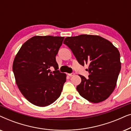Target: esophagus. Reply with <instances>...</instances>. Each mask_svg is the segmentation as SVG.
<instances>
[{
  "instance_id": "34e87169",
  "label": "esophagus",
  "mask_w": 131,
  "mask_h": 131,
  "mask_svg": "<svg viewBox=\"0 0 131 131\" xmlns=\"http://www.w3.org/2000/svg\"><path fill=\"white\" fill-rule=\"evenodd\" d=\"M68 75H69V76L70 77H71V76H74V73H70V74H68Z\"/></svg>"
}]
</instances>
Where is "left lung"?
I'll use <instances>...</instances> for the list:
<instances>
[{
	"instance_id": "1",
	"label": "left lung",
	"mask_w": 131,
	"mask_h": 131,
	"mask_svg": "<svg viewBox=\"0 0 131 131\" xmlns=\"http://www.w3.org/2000/svg\"><path fill=\"white\" fill-rule=\"evenodd\" d=\"M65 44L80 65L88 64V78L79 75L76 87L80 96L93 103L104 101L113 92L121 69L120 53L110 41L99 36L67 37Z\"/></svg>"
}]
</instances>
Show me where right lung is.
Listing matches in <instances>:
<instances>
[{"instance_id":"1","label":"right lung","mask_w":131,"mask_h":131,"mask_svg":"<svg viewBox=\"0 0 131 131\" xmlns=\"http://www.w3.org/2000/svg\"><path fill=\"white\" fill-rule=\"evenodd\" d=\"M64 37L34 36L24 43L14 59L12 70L23 96L33 104L48 106L60 97L66 75L58 70L56 55ZM53 68L55 71L51 72Z\"/></svg>"}]
</instances>
